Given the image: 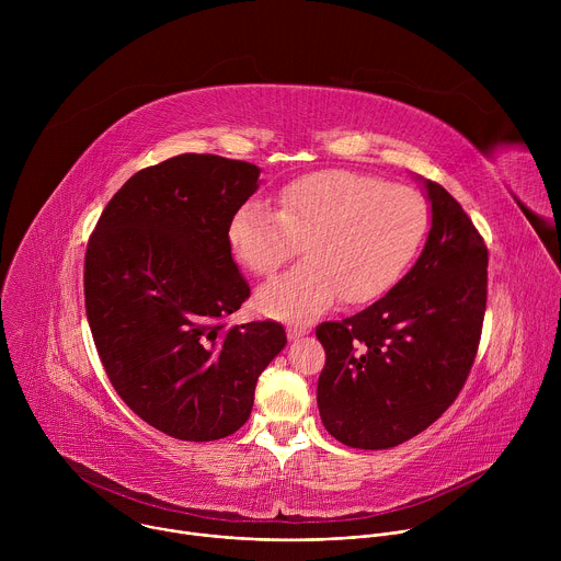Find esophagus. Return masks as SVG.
I'll use <instances>...</instances> for the list:
<instances>
[{
  "label": "esophagus",
  "instance_id": "esophagus-1",
  "mask_svg": "<svg viewBox=\"0 0 561 561\" xmlns=\"http://www.w3.org/2000/svg\"><path fill=\"white\" fill-rule=\"evenodd\" d=\"M308 333H310L308 327H290V329L286 331V335H288L290 342H295V340H299V337H304V335H308Z\"/></svg>",
  "mask_w": 561,
  "mask_h": 561
}]
</instances>
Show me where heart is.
Returning <instances> with one entry per match:
<instances>
[{"mask_svg": "<svg viewBox=\"0 0 561 561\" xmlns=\"http://www.w3.org/2000/svg\"><path fill=\"white\" fill-rule=\"evenodd\" d=\"M279 210L262 197L239 204L226 228L234 260L260 277L306 262L262 286L257 304L279 319H310L344 299L368 304L388 293L428 232V204L409 188L353 171L301 175L279 191Z\"/></svg>", "mask_w": 561, "mask_h": 561, "instance_id": "obj_1", "label": "heart"}]
</instances>
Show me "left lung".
<instances>
[{"label":"left lung","instance_id":"obj_1","mask_svg":"<svg viewBox=\"0 0 561 561\" xmlns=\"http://www.w3.org/2000/svg\"><path fill=\"white\" fill-rule=\"evenodd\" d=\"M424 188L433 219L415 266L373 306L314 331L327 351L319 415L351 448H392L426 431L477 355L489 249L444 186L424 180Z\"/></svg>","mask_w":561,"mask_h":561}]
</instances>
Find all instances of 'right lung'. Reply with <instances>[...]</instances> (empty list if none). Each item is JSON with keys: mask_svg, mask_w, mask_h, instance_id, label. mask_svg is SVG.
Here are the masks:
<instances>
[{"mask_svg": "<svg viewBox=\"0 0 561 561\" xmlns=\"http://www.w3.org/2000/svg\"><path fill=\"white\" fill-rule=\"evenodd\" d=\"M257 188L255 164L178 154L135 173L89 239L87 317L104 370L135 415L175 439L242 428L286 346L271 319L224 324L251 295L226 228Z\"/></svg>", "mask_w": 561, "mask_h": 561, "instance_id": "obj_1", "label": "right lung"}]
</instances>
